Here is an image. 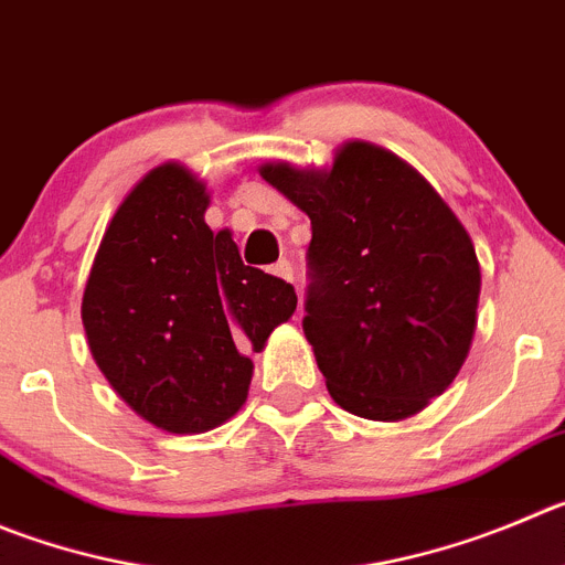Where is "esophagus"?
I'll return each instance as SVG.
<instances>
[{
    "label": "esophagus",
    "mask_w": 565,
    "mask_h": 565,
    "mask_svg": "<svg viewBox=\"0 0 565 565\" xmlns=\"http://www.w3.org/2000/svg\"><path fill=\"white\" fill-rule=\"evenodd\" d=\"M273 273H276L278 278H284V281H292V278H295V270H292V265H289L287 258H281V262L273 267Z\"/></svg>",
    "instance_id": "esophagus-1"
}]
</instances>
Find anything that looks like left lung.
Listing matches in <instances>:
<instances>
[{"mask_svg": "<svg viewBox=\"0 0 565 565\" xmlns=\"http://www.w3.org/2000/svg\"><path fill=\"white\" fill-rule=\"evenodd\" d=\"M262 178L312 220L303 334L331 398L371 420L424 409L477 329L482 276L460 220L409 163L365 141L326 172L267 163Z\"/></svg>", "mask_w": 565, "mask_h": 565, "instance_id": "8db88e82", "label": "left lung"}]
</instances>
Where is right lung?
<instances>
[{"instance_id": "add662e5", "label": "right lung", "mask_w": 565, "mask_h": 565, "mask_svg": "<svg viewBox=\"0 0 565 565\" xmlns=\"http://www.w3.org/2000/svg\"><path fill=\"white\" fill-rule=\"evenodd\" d=\"M205 209V186L181 163L152 170L116 209L83 292L99 371L130 409L175 435L236 415L253 376L247 351L298 307L292 284L245 265Z\"/></svg>"}]
</instances>
